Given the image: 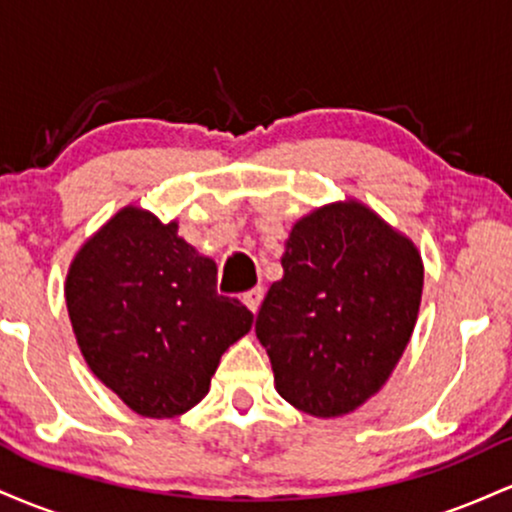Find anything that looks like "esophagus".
<instances>
[{
  "mask_svg": "<svg viewBox=\"0 0 512 512\" xmlns=\"http://www.w3.org/2000/svg\"><path fill=\"white\" fill-rule=\"evenodd\" d=\"M262 298H264V289H262V286H257V289H250L248 293H245L243 301H245V305H248V308L252 310V313H257V310H260Z\"/></svg>",
  "mask_w": 512,
  "mask_h": 512,
  "instance_id": "obj_1",
  "label": "esophagus"
}]
</instances>
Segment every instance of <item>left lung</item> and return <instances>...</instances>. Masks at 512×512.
<instances>
[{
    "mask_svg": "<svg viewBox=\"0 0 512 512\" xmlns=\"http://www.w3.org/2000/svg\"><path fill=\"white\" fill-rule=\"evenodd\" d=\"M255 332L279 395L313 416H342L383 387L419 315L414 245L361 204H332L293 226Z\"/></svg>",
    "mask_w": 512,
    "mask_h": 512,
    "instance_id": "8db88e82",
    "label": "left lung"
}]
</instances>
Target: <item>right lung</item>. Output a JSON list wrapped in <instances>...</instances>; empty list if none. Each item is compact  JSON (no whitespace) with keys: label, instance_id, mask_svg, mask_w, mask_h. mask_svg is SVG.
<instances>
[{"label":"right lung","instance_id":"right-lung-1","mask_svg":"<svg viewBox=\"0 0 512 512\" xmlns=\"http://www.w3.org/2000/svg\"><path fill=\"white\" fill-rule=\"evenodd\" d=\"M64 293L88 366L151 419L202 402L223 351L255 317L219 296L216 264L178 238V223L134 207L79 250Z\"/></svg>","mask_w":512,"mask_h":512}]
</instances>
